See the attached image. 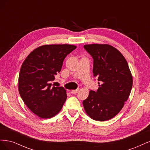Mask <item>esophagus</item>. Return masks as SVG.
<instances>
[{
  "label": "esophagus",
  "instance_id": "34e87169",
  "mask_svg": "<svg viewBox=\"0 0 150 150\" xmlns=\"http://www.w3.org/2000/svg\"><path fill=\"white\" fill-rule=\"evenodd\" d=\"M79 91V89H75V90H72V91H71V93H72V94H76V93H78Z\"/></svg>",
  "mask_w": 150,
  "mask_h": 150
}]
</instances>
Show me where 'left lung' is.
I'll use <instances>...</instances> for the list:
<instances>
[{
	"label": "left lung",
	"mask_w": 150,
	"mask_h": 150,
	"mask_svg": "<svg viewBox=\"0 0 150 150\" xmlns=\"http://www.w3.org/2000/svg\"><path fill=\"white\" fill-rule=\"evenodd\" d=\"M84 48L93 59V76L99 81L96 91H90L83 101L92 119L104 121L115 117L128 99L133 86L131 71L124 56L108 44H88Z\"/></svg>",
	"instance_id": "left-lung-1"
}]
</instances>
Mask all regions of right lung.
<instances>
[{"instance_id": "obj_1", "label": "right lung", "mask_w": 150, "mask_h": 150, "mask_svg": "<svg viewBox=\"0 0 150 150\" xmlns=\"http://www.w3.org/2000/svg\"><path fill=\"white\" fill-rule=\"evenodd\" d=\"M76 48L69 44L40 46L32 51L22 64L19 92L29 110L43 119L57 115L67 94L63 87H51L54 76L61 70L65 57Z\"/></svg>"}]
</instances>
